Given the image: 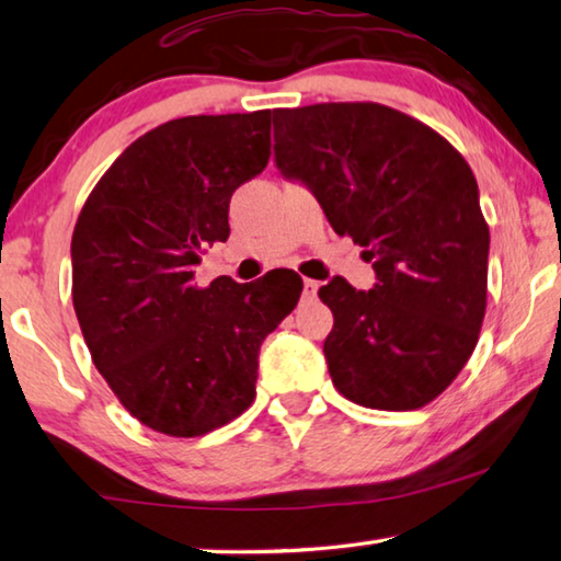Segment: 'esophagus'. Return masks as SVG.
I'll return each mask as SVG.
<instances>
[{
	"instance_id": "esophagus-1",
	"label": "esophagus",
	"mask_w": 561,
	"mask_h": 561,
	"mask_svg": "<svg viewBox=\"0 0 561 561\" xmlns=\"http://www.w3.org/2000/svg\"><path fill=\"white\" fill-rule=\"evenodd\" d=\"M319 282L317 279H304V297H317Z\"/></svg>"
}]
</instances>
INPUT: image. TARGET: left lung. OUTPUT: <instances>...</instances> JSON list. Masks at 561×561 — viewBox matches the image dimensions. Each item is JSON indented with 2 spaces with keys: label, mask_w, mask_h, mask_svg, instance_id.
Segmentation results:
<instances>
[{
  "label": "left lung",
  "mask_w": 561,
  "mask_h": 561,
  "mask_svg": "<svg viewBox=\"0 0 561 561\" xmlns=\"http://www.w3.org/2000/svg\"><path fill=\"white\" fill-rule=\"evenodd\" d=\"M274 163L374 262V289L334 277L331 381L378 411L431 403L468 364L488 297L490 230L470 165L425 123L381 103L272 111Z\"/></svg>",
  "instance_id": "obj_1"
}]
</instances>
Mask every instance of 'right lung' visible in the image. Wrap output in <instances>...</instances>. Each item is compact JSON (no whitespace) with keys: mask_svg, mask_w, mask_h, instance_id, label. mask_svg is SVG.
Here are the masks:
<instances>
[{"mask_svg":"<svg viewBox=\"0 0 561 561\" xmlns=\"http://www.w3.org/2000/svg\"><path fill=\"white\" fill-rule=\"evenodd\" d=\"M270 160V111L168 121L123 150L71 237L73 309L91 358L130 415L197 438L254 401L262 341L301 277L195 284L205 244L230 237V197Z\"/></svg>","mask_w":561,"mask_h":561,"instance_id":"1","label":"right lung"}]
</instances>
